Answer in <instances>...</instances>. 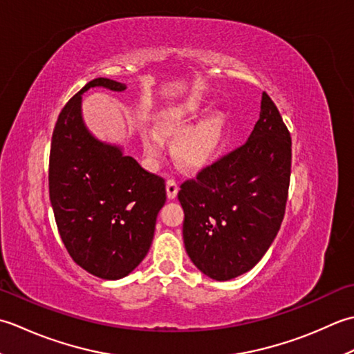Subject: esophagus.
Instances as JSON below:
<instances>
[{
	"label": "esophagus",
	"mask_w": 354,
	"mask_h": 354,
	"mask_svg": "<svg viewBox=\"0 0 354 354\" xmlns=\"http://www.w3.org/2000/svg\"><path fill=\"white\" fill-rule=\"evenodd\" d=\"M177 192H178V183L176 180L169 178L167 182V196L169 200H174L177 197Z\"/></svg>",
	"instance_id": "1"
}]
</instances>
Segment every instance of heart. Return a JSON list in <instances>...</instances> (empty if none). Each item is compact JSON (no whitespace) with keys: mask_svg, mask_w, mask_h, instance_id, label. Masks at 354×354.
I'll list each match as a JSON object with an SVG mask.
<instances>
[{"mask_svg":"<svg viewBox=\"0 0 354 354\" xmlns=\"http://www.w3.org/2000/svg\"><path fill=\"white\" fill-rule=\"evenodd\" d=\"M200 104H185L160 111L156 116V129L142 128L140 137L145 154L160 158L165 149L163 137L172 139V156L189 169H201L217 158L226 136L225 113L212 111Z\"/></svg>","mask_w":354,"mask_h":354,"instance_id":"heart-1","label":"heart"}]
</instances>
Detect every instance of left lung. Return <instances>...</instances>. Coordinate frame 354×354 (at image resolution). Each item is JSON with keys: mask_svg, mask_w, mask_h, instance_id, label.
Here are the masks:
<instances>
[{"mask_svg": "<svg viewBox=\"0 0 354 354\" xmlns=\"http://www.w3.org/2000/svg\"><path fill=\"white\" fill-rule=\"evenodd\" d=\"M290 160V134L263 93L259 119L246 143L178 191L185 249L201 273L229 281L264 257L284 218Z\"/></svg>", "mask_w": 354, "mask_h": 354, "instance_id": "left-lung-1", "label": "left lung"}]
</instances>
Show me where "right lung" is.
<instances>
[{
	"label": "right lung",
	"mask_w": 354,
	"mask_h": 354,
	"mask_svg": "<svg viewBox=\"0 0 354 354\" xmlns=\"http://www.w3.org/2000/svg\"><path fill=\"white\" fill-rule=\"evenodd\" d=\"M96 86L127 90L125 84L97 77L62 108L50 149V201L75 263L97 278L120 279L147 257L167 189L162 177L86 127L82 95Z\"/></svg>",
	"instance_id": "right-lung-1"
}]
</instances>
